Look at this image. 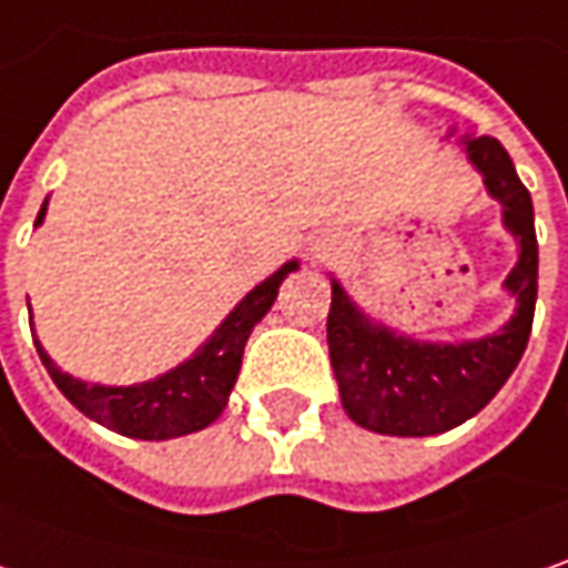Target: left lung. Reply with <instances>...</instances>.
I'll return each instance as SVG.
<instances>
[{"label":"left lung","mask_w":568,"mask_h":568,"mask_svg":"<svg viewBox=\"0 0 568 568\" xmlns=\"http://www.w3.org/2000/svg\"><path fill=\"white\" fill-rule=\"evenodd\" d=\"M467 155L483 171L486 190L503 203L508 232L521 241V257L506 280L508 292L518 295V311L503 331L486 339L432 346L368 324L346 292L333 283L327 314L331 365L343 407L365 429L382 435H435L455 429L499 394L525 356L537 302V235L530 193L518 181L499 139H470Z\"/></svg>","instance_id":"left-lung-1"}]
</instances>
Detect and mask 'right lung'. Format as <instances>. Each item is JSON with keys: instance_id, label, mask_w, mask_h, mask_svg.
Segmentation results:
<instances>
[{"instance_id": "1", "label": "right lung", "mask_w": 568, "mask_h": 568, "mask_svg": "<svg viewBox=\"0 0 568 568\" xmlns=\"http://www.w3.org/2000/svg\"><path fill=\"white\" fill-rule=\"evenodd\" d=\"M38 212V225L43 222ZM298 263H285L280 273H273L266 283H260L241 305H237L225 324L215 331L210 343L196 356L178 365L174 372L161 375L155 382L133 384V387H104V384H85L62 375L40 349V362L47 365L53 384L65 394V400L82 409L88 419L108 426V429L142 438V442H164L212 426L229 404V394L241 372V356L247 346V336L260 324V317L273 308L280 285Z\"/></svg>"}]
</instances>
